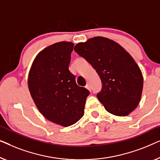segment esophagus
<instances>
[{
	"instance_id": "esophagus-1",
	"label": "esophagus",
	"mask_w": 160,
	"mask_h": 160,
	"mask_svg": "<svg viewBox=\"0 0 160 160\" xmlns=\"http://www.w3.org/2000/svg\"><path fill=\"white\" fill-rule=\"evenodd\" d=\"M85 88H86L88 90V91H91V87H90V85H88V84H87L86 85H85Z\"/></svg>"
}]
</instances>
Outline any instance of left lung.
Instances as JSON below:
<instances>
[{"instance_id":"1","label":"left lung","mask_w":160,"mask_h":160,"mask_svg":"<svg viewBox=\"0 0 160 160\" xmlns=\"http://www.w3.org/2000/svg\"><path fill=\"white\" fill-rule=\"evenodd\" d=\"M91 64L102 88L97 98L108 112L127 116L137 107L143 90V76L133 58L122 46L103 37L91 38L74 48Z\"/></svg>"}]
</instances>
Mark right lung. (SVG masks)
I'll use <instances>...</instances> for the list:
<instances>
[{"label": "right lung", "instance_id": "add662e5", "mask_svg": "<svg viewBox=\"0 0 160 160\" xmlns=\"http://www.w3.org/2000/svg\"><path fill=\"white\" fill-rule=\"evenodd\" d=\"M73 47L64 41L47 47L36 57L28 77L30 95L40 113L64 127L80 120L90 93L78 86L69 70Z\"/></svg>", "mask_w": 160, "mask_h": 160}]
</instances>
